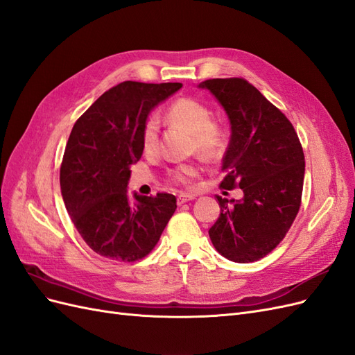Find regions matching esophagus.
Wrapping results in <instances>:
<instances>
[{"instance_id": "obj_1", "label": "esophagus", "mask_w": 355, "mask_h": 355, "mask_svg": "<svg viewBox=\"0 0 355 355\" xmlns=\"http://www.w3.org/2000/svg\"><path fill=\"white\" fill-rule=\"evenodd\" d=\"M194 198H196V196H192V194H180L178 197V204H184V202L191 201V200H194Z\"/></svg>"}]
</instances>
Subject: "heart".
I'll return each mask as SVG.
<instances>
[{
	"instance_id": "heart-1",
	"label": "heart",
	"mask_w": 355,
	"mask_h": 355,
	"mask_svg": "<svg viewBox=\"0 0 355 355\" xmlns=\"http://www.w3.org/2000/svg\"><path fill=\"white\" fill-rule=\"evenodd\" d=\"M211 112L207 105L194 98H179L168 105L166 118L187 128L192 133V148L206 157L219 155L227 145V133L223 127L210 120ZM141 144L144 153L153 154L158 146V123L155 116H149L144 124ZM201 167L196 163L178 164L168 170L167 178L173 184L182 187H191L194 179L200 175Z\"/></svg>"
}]
</instances>
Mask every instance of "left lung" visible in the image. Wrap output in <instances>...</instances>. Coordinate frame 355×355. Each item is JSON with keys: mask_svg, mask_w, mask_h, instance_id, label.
<instances>
[{"mask_svg": "<svg viewBox=\"0 0 355 355\" xmlns=\"http://www.w3.org/2000/svg\"><path fill=\"white\" fill-rule=\"evenodd\" d=\"M231 121L222 189L241 188L240 201L218 197L209 230L216 250L239 263L259 261L283 241L302 202L305 157L293 124L244 78L202 81Z\"/></svg>", "mask_w": 355, "mask_h": 355, "instance_id": "8db88e82", "label": "left lung"}]
</instances>
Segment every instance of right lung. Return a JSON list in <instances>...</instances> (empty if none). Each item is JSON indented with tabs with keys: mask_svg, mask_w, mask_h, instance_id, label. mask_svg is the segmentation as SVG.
Listing matches in <instances>:
<instances>
[{
	"mask_svg": "<svg viewBox=\"0 0 355 355\" xmlns=\"http://www.w3.org/2000/svg\"><path fill=\"white\" fill-rule=\"evenodd\" d=\"M180 83L124 81L105 92L75 121L60 164V189L71 220L90 249L120 262L153 252L176 210V197H127L130 166L142 157V128L155 105Z\"/></svg>",
	"mask_w": 355,
	"mask_h": 355,
	"instance_id": "1",
	"label": "right lung"
}]
</instances>
